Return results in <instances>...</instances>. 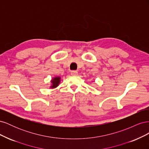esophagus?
Segmentation results:
<instances>
[{"label":"esophagus","instance_id":"34e87169","mask_svg":"<svg viewBox=\"0 0 149 149\" xmlns=\"http://www.w3.org/2000/svg\"><path fill=\"white\" fill-rule=\"evenodd\" d=\"M71 74L72 76H77L78 75V72L76 71H72L71 72Z\"/></svg>","mask_w":149,"mask_h":149}]
</instances>
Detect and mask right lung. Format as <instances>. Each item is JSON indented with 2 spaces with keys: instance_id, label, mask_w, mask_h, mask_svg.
I'll use <instances>...</instances> for the list:
<instances>
[{
  "instance_id": "add662e5",
  "label": "right lung",
  "mask_w": 149,
  "mask_h": 149,
  "mask_svg": "<svg viewBox=\"0 0 149 149\" xmlns=\"http://www.w3.org/2000/svg\"><path fill=\"white\" fill-rule=\"evenodd\" d=\"M60 82V77H55L52 80V86H51L52 88H55L57 87L58 85H59V83Z\"/></svg>"
}]
</instances>
